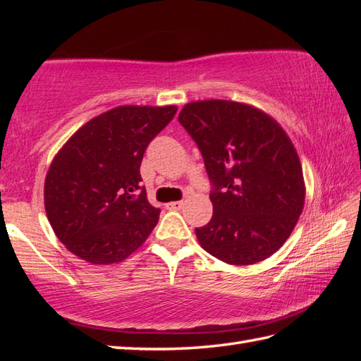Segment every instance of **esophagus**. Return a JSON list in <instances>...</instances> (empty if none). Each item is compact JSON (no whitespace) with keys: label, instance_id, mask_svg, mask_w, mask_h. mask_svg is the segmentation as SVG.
I'll list each match as a JSON object with an SVG mask.
<instances>
[{"label":"esophagus","instance_id":"obj_1","mask_svg":"<svg viewBox=\"0 0 361 361\" xmlns=\"http://www.w3.org/2000/svg\"><path fill=\"white\" fill-rule=\"evenodd\" d=\"M183 206H185V203H183V202H171V203H167V208L169 209H173V211H180Z\"/></svg>","mask_w":361,"mask_h":361}]
</instances>
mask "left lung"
Segmentation results:
<instances>
[{
    "label": "left lung",
    "mask_w": 361,
    "mask_h": 361,
    "mask_svg": "<svg viewBox=\"0 0 361 361\" xmlns=\"http://www.w3.org/2000/svg\"><path fill=\"white\" fill-rule=\"evenodd\" d=\"M178 121L200 149L214 186L212 219L195 228L202 248L229 265L274 255L305 198L301 161L286 130L256 106L221 99L186 104Z\"/></svg>",
    "instance_id": "obj_1"
}]
</instances>
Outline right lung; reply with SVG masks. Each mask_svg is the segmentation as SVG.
Returning <instances> with one entry per match:
<instances>
[{
  "mask_svg": "<svg viewBox=\"0 0 361 361\" xmlns=\"http://www.w3.org/2000/svg\"><path fill=\"white\" fill-rule=\"evenodd\" d=\"M175 105H121L83 124L57 152L44 178V209L57 239L94 265L126 260L157 226L141 186L149 142Z\"/></svg>",
  "mask_w": 361,
  "mask_h": 361,
  "instance_id": "add662e5",
  "label": "right lung"
}]
</instances>
